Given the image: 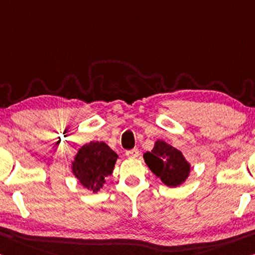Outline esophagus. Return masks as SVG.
<instances>
[{"instance_id": "obj_1", "label": "esophagus", "mask_w": 255, "mask_h": 255, "mask_svg": "<svg viewBox=\"0 0 255 255\" xmlns=\"http://www.w3.org/2000/svg\"><path fill=\"white\" fill-rule=\"evenodd\" d=\"M126 155L129 157V159H136V157L139 156V151L137 148L129 149V151L126 152Z\"/></svg>"}]
</instances>
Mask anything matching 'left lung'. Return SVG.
<instances>
[{"label": "left lung", "mask_w": 255, "mask_h": 255, "mask_svg": "<svg viewBox=\"0 0 255 255\" xmlns=\"http://www.w3.org/2000/svg\"><path fill=\"white\" fill-rule=\"evenodd\" d=\"M145 163L168 187H178L188 179L191 163L181 151L162 139L155 140L152 151L143 154Z\"/></svg>", "instance_id": "1"}]
</instances>
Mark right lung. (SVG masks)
Segmentation results:
<instances>
[{
    "mask_svg": "<svg viewBox=\"0 0 255 255\" xmlns=\"http://www.w3.org/2000/svg\"><path fill=\"white\" fill-rule=\"evenodd\" d=\"M118 157L104 142L86 143L71 161V171L84 188L98 193L103 188L106 177L113 172Z\"/></svg>",
    "mask_w": 255,
    "mask_h": 255,
    "instance_id": "add662e5",
    "label": "right lung"
}]
</instances>
